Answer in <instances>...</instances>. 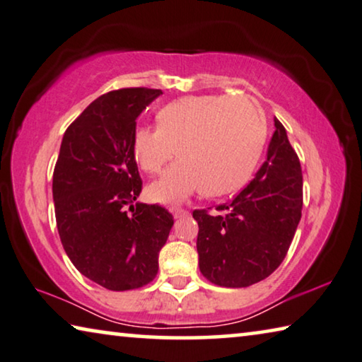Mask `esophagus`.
I'll return each instance as SVG.
<instances>
[{
	"mask_svg": "<svg viewBox=\"0 0 362 362\" xmlns=\"http://www.w3.org/2000/svg\"><path fill=\"white\" fill-rule=\"evenodd\" d=\"M173 215H175V218H185V216L189 215V212H187L186 209L175 207V209H173Z\"/></svg>",
	"mask_w": 362,
	"mask_h": 362,
	"instance_id": "1",
	"label": "esophagus"
}]
</instances>
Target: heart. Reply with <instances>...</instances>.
I'll return each mask as SVG.
<instances>
[{
	"instance_id": "1",
	"label": "heart",
	"mask_w": 362,
	"mask_h": 362,
	"mask_svg": "<svg viewBox=\"0 0 362 362\" xmlns=\"http://www.w3.org/2000/svg\"><path fill=\"white\" fill-rule=\"evenodd\" d=\"M157 127L141 126L132 136V155L147 175L162 173L148 187L157 202L177 204L192 192L226 196L241 189L257 166L267 141V118L249 97L191 95L158 111Z\"/></svg>"
}]
</instances>
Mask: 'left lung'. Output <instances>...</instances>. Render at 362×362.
Listing matches in <instances>:
<instances>
[{"mask_svg":"<svg viewBox=\"0 0 362 362\" xmlns=\"http://www.w3.org/2000/svg\"><path fill=\"white\" fill-rule=\"evenodd\" d=\"M265 163L220 214L194 210L199 269L209 281L246 288L280 267L303 210V173L286 129L276 118Z\"/></svg>","mask_w":362,"mask_h":362,"instance_id":"8db88e82","label":"left lung"}]
</instances>
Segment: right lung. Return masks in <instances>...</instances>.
<instances>
[{
    "instance_id": "obj_1",
    "label": "right lung",
    "mask_w": 362,
    "mask_h": 362,
    "mask_svg": "<svg viewBox=\"0 0 362 362\" xmlns=\"http://www.w3.org/2000/svg\"><path fill=\"white\" fill-rule=\"evenodd\" d=\"M162 90H111L88 105L63 136L53 171L59 239L82 275L111 291L157 276L158 252L175 220L162 205L134 204L142 180L132 155L136 119Z\"/></svg>"
}]
</instances>
